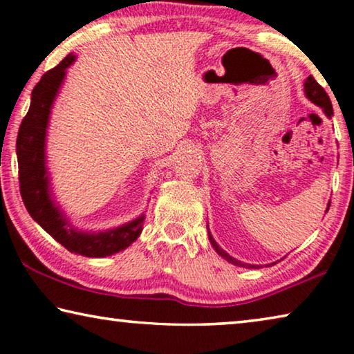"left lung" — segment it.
Masks as SVG:
<instances>
[{"label":"left lung","instance_id":"left-lung-1","mask_svg":"<svg viewBox=\"0 0 354 354\" xmlns=\"http://www.w3.org/2000/svg\"><path fill=\"white\" fill-rule=\"evenodd\" d=\"M304 95H306V98L309 101H313L314 104H317L319 107H322L323 112H325V115L328 118H331L333 115V104H331V100H329L328 93L325 92V88H323L319 82H317L314 80V76H309L306 81H304ZM329 209V203H328V207H326V212ZM207 236H209V242H211V245L214 247V250L217 251V253L223 257V259H226L227 262H231L232 266H237V267H245V268H261V266H254V263H245L242 261H237L236 257H232L226 253V251L218 247V243L215 242V239L212 237L211 231H209V225H207ZM277 262H273L272 266H274Z\"/></svg>","mask_w":354,"mask_h":354}]
</instances>
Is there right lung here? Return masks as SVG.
I'll return each mask as SVG.
<instances>
[{
  "label": "right lung",
  "instance_id": "add662e5",
  "mask_svg": "<svg viewBox=\"0 0 354 354\" xmlns=\"http://www.w3.org/2000/svg\"><path fill=\"white\" fill-rule=\"evenodd\" d=\"M76 61L68 55L55 68L41 76L31 95V106L23 118L17 137L20 194L31 217L70 253L86 257H106L127 250L140 236L145 214L122 226L106 231H81L53 198L50 173L46 169V133L53 104L61 91L67 68Z\"/></svg>",
  "mask_w": 354,
  "mask_h": 354
}]
</instances>
